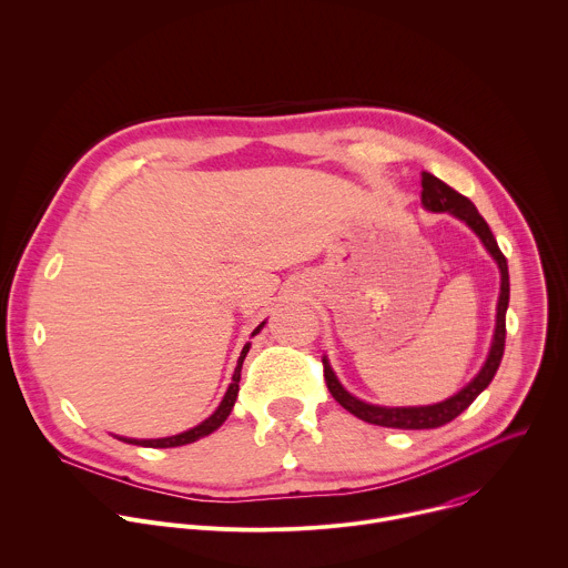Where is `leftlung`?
Returning a JSON list of instances; mask_svg holds the SVG:
<instances>
[{
  "instance_id": "obj_1",
  "label": "left lung",
  "mask_w": 568,
  "mask_h": 568,
  "mask_svg": "<svg viewBox=\"0 0 568 568\" xmlns=\"http://www.w3.org/2000/svg\"><path fill=\"white\" fill-rule=\"evenodd\" d=\"M423 206L427 211L452 213L458 220H463L480 237L483 247L488 250L490 256L497 261L499 272H501L497 326H495V337H493L488 359H485V364L476 373V377L467 386H463L456 395H452L438 404H427V407H377V404L357 399L339 384L335 371L331 368L328 357H323V377H326L328 390L333 393V397L342 404V407L364 423L379 425V427H393V429H436V427L452 423L456 416H460L469 407L480 390L488 388V384L493 382V377L501 364L504 348H506V310H508V301H510V276H508L506 256L501 254L488 222L480 217L476 206L465 195L456 193L452 186H447L443 180H438L432 173H423Z\"/></svg>"
}]
</instances>
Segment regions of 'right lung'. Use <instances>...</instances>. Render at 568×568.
I'll use <instances>...</instances> for the list:
<instances>
[{"label":"right lung","instance_id":"obj_1","mask_svg":"<svg viewBox=\"0 0 568 568\" xmlns=\"http://www.w3.org/2000/svg\"><path fill=\"white\" fill-rule=\"evenodd\" d=\"M263 326H265V321L261 323V326L252 333V337L254 335H258L261 331H263ZM250 346L252 344H245V348H242V353H240V357H237V366H235V371H233V377H231V384H229V388H226V393H224V397H222V402H220V407L204 420V423H200L197 427H193V429H189V432H184V434H178V436H169V438H150V440H136V438H119V440H123V443H130V445H141V447H154V449H164V447H180V445H189V443H195V440H200V438H204V436H209V434H213L226 418H229V414H231V409H233V404H235V397H237V390H240V386H237V382H240V371H242V362H245V357H247V353H250Z\"/></svg>","mask_w":568,"mask_h":568}]
</instances>
